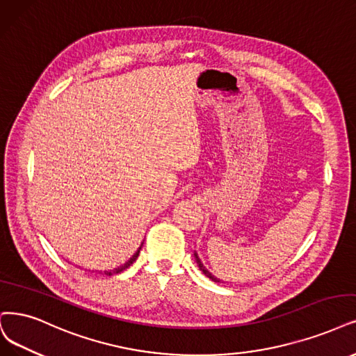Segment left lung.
<instances>
[{"mask_svg": "<svg viewBox=\"0 0 356 356\" xmlns=\"http://www.w3.org/2000/svg\"><path fill=\"white\" fill-rule=\"evenodd\" d=\"M193 255H195V259H196V264H198V267H200V270H201V271H202V273H204V274H205V275H207V277H209V279H211V280H213V282H216V283H218V282H220V279H217V277H216V275H213V274H211V273H209V271H208V270H207V268H205V267H204V264H202V262H201V259H200V257H198V254H196V252H195V254H193Z\"/></svg>", "mask_w": 356, "mask_h": 356, "instance_id": "1", "label": "left lung"}]
</instances>
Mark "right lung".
<instances>
[{
  "label": "right lung",
  "instance_id": "1",
  "mask_svg": "<svg viewBox=\"0 0 356 356\" xmlns=\"http://www.w3.org/2000/svg\"><path fill=\"white\" fill-rule=\"evenodd\" d=\"M142 245H143V242H142V243H140V246L138 248V251H136L134 255H131V257H130V259H127V261L124 262V264H122L120 267H117V268H114V270L105 271V274H107V275H113V274H117V273H122V271H123V270H126L129 266L134 264V262H135V261H136V258H138V255H139V252H140Z\"/></svg>",
  "mask_w": 356,
  "mask_h": 356
}]
</instances>
